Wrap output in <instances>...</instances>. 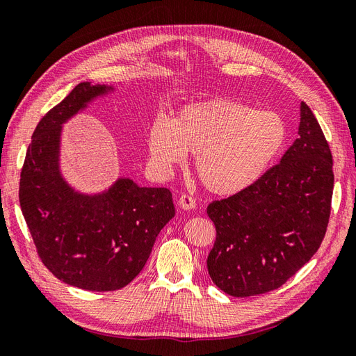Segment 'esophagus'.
Returning a JSON list of instances; mask_svg holds the SVG:
<instances>
[{
  "label": "esophagus",
  "mask_w": 356,
  "mask_h": 356,
  "mask_svg": "<svg viewBox=\"0 0 356 356\" xmlns=\"http://www.w3.org/2000/svg\"><path fill=\"white\" fill-rule=\"evenodd\" d=\"M178 203H179V207L182 209L188 211V209H193V208L196 207V199L193 197V196H190V195H181Z\"/></svg>",
  "instance_id": "34e87169"
}]
</instances>
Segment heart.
I'll return each instance as SVG.
<instances>
[{"instance_id":"obj_1","label":"heart","mask_w":356,"mask_h":356,"mask_svg":"<svg viewBox=\"0 0 356 356\" xmlns=\"http://www.w3.org/2000/svg\"><path fill=\"white\" fill-rule=\"evenodd\" d=\"M286 138V123L277 113L221 98L187 105L172 122L156 117L148 129V153L161 170L195 154L202 186L233 196L266 174L282 154Z\"/></svg>"}]
</instances>
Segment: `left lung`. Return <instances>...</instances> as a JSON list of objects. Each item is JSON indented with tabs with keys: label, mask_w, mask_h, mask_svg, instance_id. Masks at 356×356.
<instances>
[{
	"label": "left lung",
	"mask_w": 356,
	"mask_h": 356,
	"mask_svg": "<svg viewBox=\"0 0 356 356\" xmlns=\"http://www.w3.org/2000/svg\"><path fill=\"white\" fill-rule=\"evenodd\" d=\"M298 138L254 186L213 200L217 238L208 255L212 282L233 297L282 286L324 239L334 187L332 156L309 106H300Z\"/></svg>",
	"instance_id": "1"
}]
</instances>
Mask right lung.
Masks as SVG:
<instances>
[{
    "label": "right lung",
    "instance_id": "obj_1",
    "mask_svg": "<svg viewBox=\"0 0 356 356\" xmlns=\"http://www.w3.org/2000/svg\"><path fill=\"white\" fill-rule=\"evenodd\" d=\"M111 88L80 83L41 118L20 172L19 202L37 254L62 282L115 291L143 270L160 230L175 215L165 187L122 178L102 195L84 196L58 168L60 126Z\"/></svg>",
    "mask_w": 356,
    "mask_h": 356
}]
</instances>
